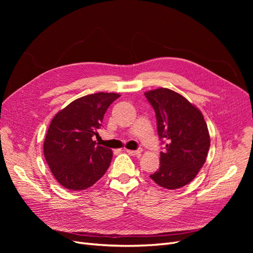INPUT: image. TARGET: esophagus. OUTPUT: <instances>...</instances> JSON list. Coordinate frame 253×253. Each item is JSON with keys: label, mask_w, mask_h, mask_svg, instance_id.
Segmentation results:
<instances>
[{"label": "esophagus", "mask_w": 253, "mask_h": 253, "mask_svg": "<svg viewBox=\"0 0 253 253\" xmlns=\"http://www.w3.org/2000/svg\"><path fill=\"white\" fill-rule=\"evenodd\" d=\"M141 152H142V149H138V150H136V151H133V150H126V153H127V154L132 155V156H137V157H139V156L141 155Z\"/></svg>", "instance_id": "34e87169"}]
</instances>
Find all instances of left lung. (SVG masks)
I'll use <instances>...</instances> for the list:
<instances>
[{
  "instance_id": "8db88e82",
  "label": "left lung",
  "mask_w": 253,
  "mask_h": 253,
  "mask_svg": "<svg viewBox=\"0 0 253 253\" xmlns=\"http://www.w3.org/2000/svg\"><path fill=\"white\" fill-rule=\"evenodd\" d=\"M156 114L164 152L159 169L150 175L158 186L178 189L194 179L204 166L210 136L202 112L176 91L160 87L144 93Z\"/></svg>"
}]
</instances>
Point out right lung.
Wrapping results in <instances>:
<instances>
[{
	"mask_svg": "<svg viewBox=\"0 0 253 253\" xmlns=\"http://www.w3.org/2000/svg\"><path fill=\"white\" fill-rule=\"evenodd\" d=\"M119 94L97 93L81 97L61 110L50 122L44 140V156L61 186L87 189L108 170L113 152L93 140L104 114Z\"/></svg>",
	"mask_w": 253,
	"mask_h": 253,
	"instance_id": "add662e5",
	"label": "right lung"
}]
</instances>
